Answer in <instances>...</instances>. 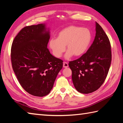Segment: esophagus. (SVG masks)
I'll list each match as a JSON object with an SVG mask.
<instances>
[{
	"label": "esophagus",
	"instance_id": "34e87169",
	"mask_svg": "<svg viewBox=\"0 0 123 123\" xmlns=\"http://www.w3.org/2000/svg\"><path fill=\"white\" fill-rule=\"evenodd\" d=\"M63 66L64 68H67L68 67V63L66 62H64L63 64Z\"/></svg>",
	"mask_w": 123,
	"mask_h": 123
}]
</instances>
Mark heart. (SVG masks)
<instances>
[{"label":"heart","mask_w":123,"mask_h":123,"mask_svg":"<svg viewBox=\"0 0 123 123\" xmlns=\"http://www.w3.org/2000/svg\"><path fill=\"white\" fill-rule=\"evenodd\" d=\"M91 33L86 28L70 26L63 28L58 33L57 38H51L49 47L55 57H61L66 49L65 57L70 59L74 55L80 56L88 49L91 41Z\"/></svg>","instance_id":"heart-1"}]
</instances>
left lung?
Segmentation results:
<instances>
[{"label": "left lung", "mask_w": 123, "mask_h": 123, "mask_svg": "<svg viewBox=\"0 0 123 123\" xmlns=\"http://www.w3.org/2000/svg\"><path fill=\"white\" fill-rule=\"evenodd\" d=\"M111 62L110 41L102 27L96 22L93 43L81 57L69 63L77 91L86 94L99 89L108 75Z\"/></svg>", "instance_id": "left-lung-1"}]
</instances>
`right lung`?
I'll list each match as a JSON object with an SVG mask.
<instances>
[{
  "label": "right lung",
  "mask_w": 123,
  "mask_h": 123,
  "mask_svg": "<svg viewBox=\"0 0 123 123\" xmlns=\"http://www.w3.org/2000/svg\"><path fill=\"white\" fill-rule=\"evenodd\" d=\"M49 39V30L40 24L23 28L12 44L13 71L24 90L35 96L43 97L50 92L63 67V61L47 48Z\"/></svg>",
  "instance_id": "1"
}]
</instances>
